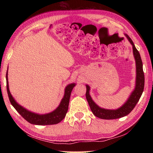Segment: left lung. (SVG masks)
I'll list each match as a JSON object with an SVG mask.
<instances>
[{"instance_id": "1", "label": "left lung", "mask_w": 153, "mask_h": 153, "mask_svg": "<svg viewBox=\"0 0 153 153\" xmlns=\"http://www.w3.org/2000/svg\"><path fill=\"white\" fill-rule=\"evenodd\" d=\"M126 37L128 39L132 45L133 53L135 60L136 64V81L135 87L134 90L131 93L130 96L126 102L123 105L120 107L119 108L116 110H109L100 108L92 100L91 97L89 95L90 87L86 85V99L89 103L90 108L93 114L99 118L105 120H112L122 118L126 116L130 113L132 110L134 108L135 105H137L139 99L142 95L144 89L145 85V76L143 70V62L141 58L140 54L139 51L135 48L134 42L132 41L131 38L128 35L125 34Z\"/></svg>"}]
</instances>
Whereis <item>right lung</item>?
Instances as JSON below:
<instances>
[{
  "instance_id": "add662e5",
  "label": "right lung",
  "mask_w": 153,
  "mask_h": 153,
  "mask_svg": "<svg viewBox=\"0 0 153 153\" xmlns=\"http://www.w3.org/2000/svg\"><path fill=\"white\" fill-rule=\"evenodd\" d=\"M6 88L8 98L12 105L17 110V112L24 118L26 121L32 124L35 125H53L60 122L62 120L68 112V106H69L70 98L71 91L76 85V83H71L68 85L64 91V95L62 99L59 106L55 109L54 111L45 114H39L34 112H32L26 110L24 107L19 105L17 103L15 99L13 98L9 90L8 81V70L6 75Z\"/></svg>"
}]
</instances>
